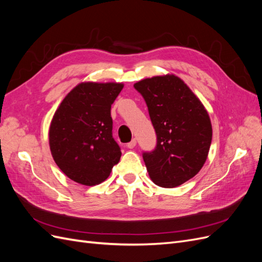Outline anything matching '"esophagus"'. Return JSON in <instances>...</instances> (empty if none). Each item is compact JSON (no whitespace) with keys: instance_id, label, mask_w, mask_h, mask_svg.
<instances>
[{"instance_id":"1","label":"esophagus","mask_w":262,"mask_h":262,"mask_svg":"<svg viewBox=\"0 0 262 262\" xmlns=\"http://www.w3.org/2000/svg\"><path fill=\"white\" fill-rule=\"evenodd\" d=\"M136 145H137V140H136V139H132V140L129 142V143L126 144V147H128V148H133Z\"/></svg>"}]
</instances>
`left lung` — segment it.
<instances>
[{
  "label": "left lung",
  "instance_id": "left-lung-1",
  "mask_svg": "<svg viewBox=\"0 0 262 262\" xmlns=\"http://www.w3.org/2000/svg\"><path fill=\"white\" fill-rule=\"evenodd\" d=\"M145 99L157 136L156 148L144 153L155 185L175 188L194 177L207 161L211 119L201 100L175 74L147 77L134 84Z\"/></svg>",
  "mask_w": 262,
  "mask_h": 262
}]
</instances>
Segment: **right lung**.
Segmentation results:
<instances>
[{
    "label": "right lung",
    "instance_id": "right-lung-1",
    "mask_svg": "<svg viewBox=\"0 0 262 262\" xmlns=\"http://www.w3.org/2000/svg\"><path fill=\"white\" fill-rule=\"evenodd\" d=\"M122 83L82 82L55 110L49 146L55 164L67 177L84 186L105 181L121 157L113 138V102Z\"/></svg>",
    "mask_w": 262,
    "mask_h": 262
}]
</instances>
